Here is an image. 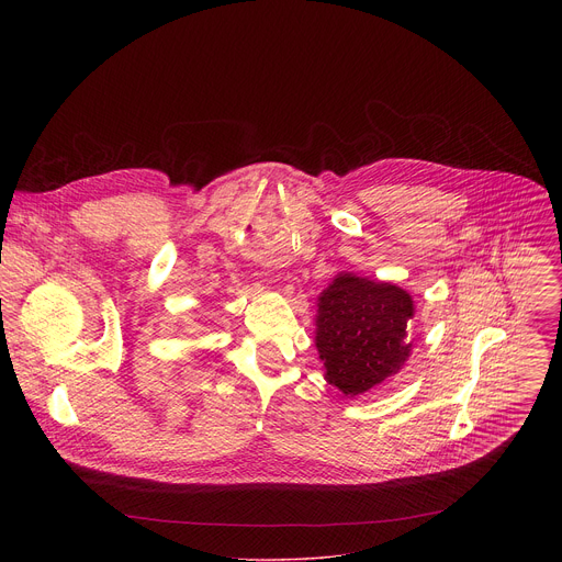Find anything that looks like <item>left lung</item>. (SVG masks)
I'll return each mask as SVG.
<instances>
[{
  "instance_id": "8db88e82",
  "label": "left lung",
  "mask_w": 562,
  "mask_h": 562,
  "mask_svg": "<svg viewBox=\"0 0 562 562\" xmlns=\"http://www.w3.org/2000/svg\"><path fill=\"white\" fill-rule=\"evenodd\" d=\"M414 297L395 284L340 273L319 293L315 347L325 378L345 395H360L397 373L412 353L407 323Z\"/></svg>"
}]
</instances>
